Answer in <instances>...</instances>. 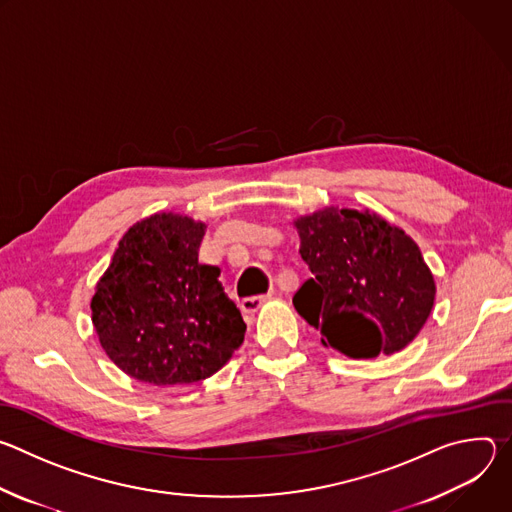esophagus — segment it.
I'll return each instance as SVG.
<instances>
[{
    "label": "esophagus",
    "mask_w": 512,
    "mask_h": 512,
    "mask_svg": "<svg viewBox=\"0 0 512 512\" xmlns=\"http://www.w3.org/2000/svg\"><path fill=\"white\" fill-rule=\"evenodd\" d=\"M271 296L273 294H265V296H251V298H243L241 300V310L245 312V314H253V312H257L267 300H271Z\"/></svg>",
    "instance_id": "1"
}]
</instances>
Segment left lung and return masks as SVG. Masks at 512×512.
Instances as JSON below:
<instances>
[{
	"label": "left lung",
	"mask_w": 512,
	"mask_h": 512,
	"mask_svg": "<svg viewBox=\"0 0 512 512\" xmlns=\"http://www.w3.org/2000/svg\"><path fill=\"white\" fill-rule=\"evenodd\" d=\"M312 277L294 306L348 358L405 348L433 308L435 283L419 247L381 216L326 208L296 223Z\"/></svg>",
	"instance_id": "8db88e82"
}]
</instances>
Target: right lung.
<instances>
[{"label": "right lung", "instance_id": "add662e5", "mask_svg": "<svg viewBox=\"0 0 512 512\" xmlns=\"http://www.w3.org/2000/svg\"><path fill=\"white\" fill-rule=\"evenodd\" d=\"M204 225L154 214L133 225L91 300L99 342L117 367L156 387L192 385L223 369L247 324L218 281L198 263Z\"/></svg>", "mask_w": 512, "mask_h": 512}]
</instances>
